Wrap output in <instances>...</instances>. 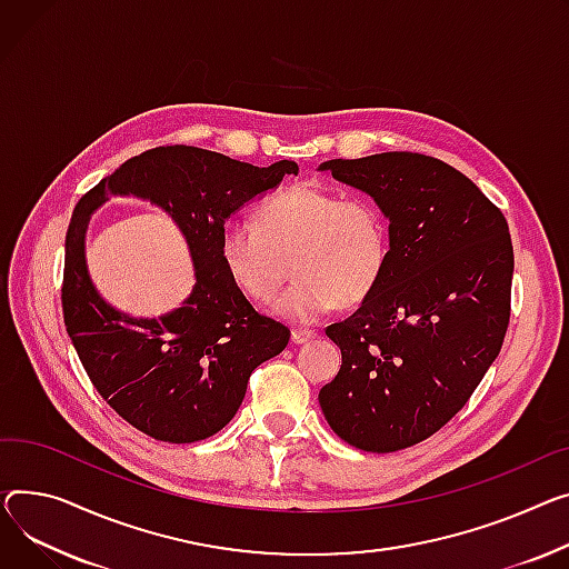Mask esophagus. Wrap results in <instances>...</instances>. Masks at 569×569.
<instances>
[{"mask_svg":"<svg viewBox=\"0 0 569 569\" xmlns=\"http://www.w3.org/2000/svg\"><path fill=\"white\" fill-rule=\"evenodd\" d=\"M313 338H316V331H311V329H292V333H290V340L295 346L307 343V340H313Z\"/></svg>","mask_w":569,"mask_h":569,"instance_id":"1","label":"esophagus"}]
</instances>
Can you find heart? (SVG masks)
Listing matches in <instances>:
<instances>
[{"instance_id":"heart-1","label":"heart","mask_w":569,"mask_h":569,"mask_svg":"<svg viewBox=\"0 0 569 569\" xmlns=\"http://www.w3.org/2000/svg\"><path fill=\"white\" fill-rule=\"evenodd\" d=\"M226 274L256 305H268L290 274L277 313L309 325L338 305L357 307L382 283L391 231L385 210L370 199L295 184L264 199L256 223L229 219L219 233Z\"/></svg>"}]
</instances>
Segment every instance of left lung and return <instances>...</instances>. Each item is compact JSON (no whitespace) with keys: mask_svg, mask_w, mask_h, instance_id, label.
Returning <instances> with one entry per match:
<instances>
[{"mask_svg":"<svg viewBox=\"0 0 569 569\" xmlns=\"http://www.w3.org/2000/svg\"><path fill=\"white\" fill-rule=\"evenodd\" d=\"M320 171L385 210L391 256L377 290L325 329L343 363L318 400L350 446L402 450L441 430L501 352L515 268L508 221L430 156L329 160Z\"/></svg>","mask_w":569,"mask_h":569,"instance_id":"obj_1","label":"left lung"}]
</instances>
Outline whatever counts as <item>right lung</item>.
<instances>
[{"label": "right lung", "instance_id": "add662e5", "mask_svg": "<svg viewBox=\"0 0 569 569\" xmlns=\"http://www.w3.org/2000/svg\"><path fill=\"white\" fill-rule=\"evenodd\" d=\"M290 160L253 167L194 146H160L123 162L74 206L61 305L89 380L121 419L169 443L212 437L240 409L251 372L288 346L290 329L258 313L226 274L219 233L236 210L297 176ZM162 207L188 240L198 283L183 307L130 319L99 297L83 256L90 214L109 196Z\"/></svg>", "mask_w": 569, "mask_h": 569}]
</instances>
